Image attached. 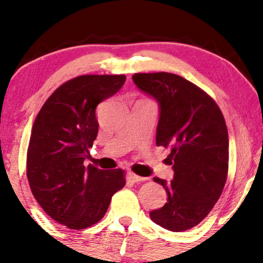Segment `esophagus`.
Listing matches in <instances>:
<instances>
[{"label":"esophagus","mask_w":263,"mask_h":263,"mask_svg":"<svg viewBox=\"0 0 263 263\" xmlns=\"http://www.w3.org/2000/svg\"><path fill=\"white\" fill-rule=\"evenodd\" d=\"M128 178L132 181V182H141V181H145V177H141V176L135 175L134 172H128Z\"/></svg>","instance_id":"1"}]
</instances>
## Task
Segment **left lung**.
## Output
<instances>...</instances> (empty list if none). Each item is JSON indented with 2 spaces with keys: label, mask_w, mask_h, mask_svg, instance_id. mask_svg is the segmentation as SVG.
Masks as SVG:
<instances>
[{
  "label": "left lung",
  "mask_w": 263,
  "mask_h": 263,
  "mask_svg": "<svg viewBox=\"0 0 263 263\" xmlns=\"http://www.w3.org/2000/svg\"><path fill=\"white\" fill-rule=\"evenodd\" d=\"M135 85L160 107L156 145L171 149V182L155 177L167 193L149 212L174 232L197 226L220 198L229 171V132L217 103L192 82L168 72L135 73Z\"/></svg>",
  "instance_id": "8db88e82"
}]
</instances>
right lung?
I'll return each mask as SVG.
<instances>
[{"instance_id": "right-lung-1", "label": "right lung", "mask_w": 263, "mask_h": 263, "mask_svg": "<svg viewBox=\"0 0 263 263\" xmlns=\"http://www.w3.org/2000/svg\"><path fill=\"white\" fill-rule=\"evenodd\" d=\"M125 81V74L72 79L48 97L34 120L27 152L31 191L43 211L68 229L99 222L126 184L122 170L83 166L99 134L96 107Z\"/></svg>"}]
</instances>
